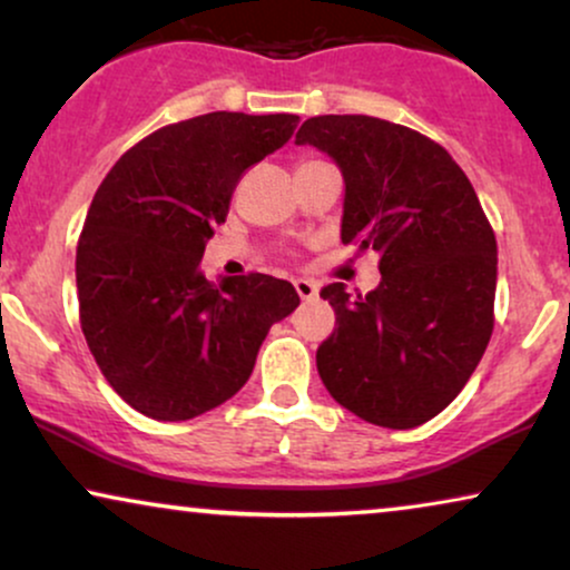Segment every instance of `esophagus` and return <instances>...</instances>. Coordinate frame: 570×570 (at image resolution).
<instances>
[{
  "mask_svg": "<svg viewBox=\"0 0 570 570\" xmlns=\"http://www.w3.org/2000/svg\"><path fill=\"white\" fill-rule=\"evenodd\" d=\"M294 289H297V294H299L302 299H313L315 294H318V286H315L309 278H297V281H294Z\"/></svg>",
  "mask_w": 570,
  "mask_h": 570,
  "instance_id": "obj_1",
  "label": "esophagus"
}]
</instances>
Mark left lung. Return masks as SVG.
<instances>
[{
    "label": "left lung",
    "mask_w": 570,
    "mask_h": 570,
    "mask_svg": "<svg viewBox=\"0 0 570 570\" xmlns=\"http://www.w3.org/2000/svg\"><path fill=\"white\" fill-rule=\"evenodd\" d=\"M297 144L342 170V242L381 257V284L365 297L350 299L344 284L321 289L336 313L315 355L321 381L363 421L421 426L458 397L492 336V226L460 165L413 128L318 115Z\"/></svg>",
    "instance_id": "8db88e82"
}]
</instances>
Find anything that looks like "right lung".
Returning <instances> with one entry per match:
<instances>
[{
	"label": "right lung",
	"mask_w": 570,
	"mask_h": 570,
	"mask_svg": "<svg viewBox=\"0 0 570 570\" xmlns=\"http://www.w3.org/2000/svg\"><path fill=\"white\" fill-rule=\"evenodd\" d=\"M289 112H207L149 134L94 194L76 249L81 328L115 392L155 421H189L247 384L273 323L299 305L265 273L205 278L242 173L292 139Z\"/></svg>",
	"instance_id": "1"
}]
</instances>
